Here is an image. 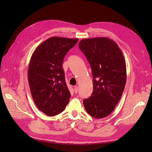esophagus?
Here are the masks:
<instances>
[{
    "label": "esophagus",
    "instance_id": "esophagus-1",
    "mask_svg": "<svg viewBox=\"0 0 152 152\" xmlns=\"http://www.w3.org/2000/svg\"><path fill=\"white\" fill-rule=\"evenodd\" d=\"M78 89H79L78 86H75V87H74V90H75V94H77V91H78Z\"/></svg>",
    "mask_w": 152,
    "mask_h": 152
}]
</instances>
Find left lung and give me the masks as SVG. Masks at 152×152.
I'll return each instance as SVG.
<instances>
[{
	"mask_svg": "<svg viewBox=\"0 0 152 152\" xmlns=\"http://www.w3.org/2000/svg\"><path fill=\"white\" fill-rule=\"evenodd\" d=\"M79 47L92 69L93 92L83 100L87 113L95 118L108 116L120 100L126 83V65L118 44L108 37L82 39Z\"/></svg>",
	"mask_w": 152,
	"mask_h": 152,
	"instance_id": "1",
	"label": "left lung"
}]
</instances>
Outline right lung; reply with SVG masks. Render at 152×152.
<instances>
[{"instance_id": "right-lung-1", "label": "right lung", "mask_w": 152, "mask_h": 152, "mask_svg": "<svg viewBox=\"0 0 152 152\" xmlns=\"http://www.w3.org/2000/svg\"><path fill=\"white\" fill-rule=\"evenodd\" d=\"M78 39L52 37L32 55L28 69L31 93L39 110L53 116L65 110L71 97L62 68L63 58Z\"/></svg>"}]
</instances>
